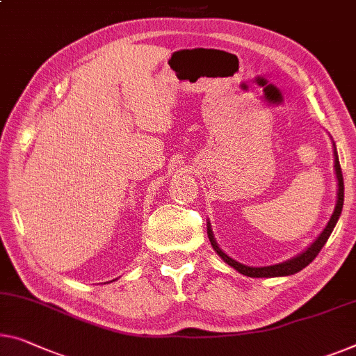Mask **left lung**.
I'll return each mask as SVG.
<instances>
[{"label": "left lung", "instance_id": "obj_1", "mask_svg": "<svg viewBox=\"0 0 356 356\" xmlns=\"http://www.w3.org/2000/svg\"><path fill=\"white\" fill-rule=\"evenodd\" d=\"M334 169H336V176H337V203H336V209H334L332 216L330 222H327L326 229L320 233V236L316 238V240L312 243V245L305 249L304 252L299 254V256H296L293 259H289V261L286 262H281L277 265H268V267H248V265H243L240 262L233 261L232 257L227 256V254L222 251V249L217 246V243L214 240V235H212V230H211V224L208 222V236H209V241L212 248H214V251L219 254V256L224 259V262H227L233 267L238 272L246 275V277H251V278H273V277H288V275H294L297 272H300L302 268H305L307 265H309L314 259L318 256V252L321 251V248L326 245L327 238L334 230V227H336L337 220H339V216H341L342 212V206H343V177H342V169H341V164H339V158H337V152H336V147H334Z\"/></svg>", "mask_w": 356, "mask_h": 356}]
</instances>
